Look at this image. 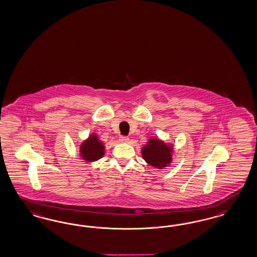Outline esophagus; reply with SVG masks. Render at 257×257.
I'll use <instances>...</instances> for the list:
<instances>
[{
    "label": "esophagus",
    "mask_w": 257,
    "mask_h": 257,
    "mask_svg": "<svg viewBox=\"0 0 257 257\" xmlns=\"http://www.w3.org/2000/svg\"><path fill=\"white\" fill-rule=\"evenodd\" d=\"M119 142H129V138H128V137H125V136H120V137H119Z\"/></svg>",
    "instance_id": "esophagus-1"
}]
</instances>
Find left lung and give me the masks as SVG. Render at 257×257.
Segmentation results:
<instances>
[{
  "label": "left lung",
  "instance_id": "8db88e82",
  "mask_svg": "<svg viewBox=\"0 0 257 257\" xmlns=\"http://www.w3.org/2000/svg\"><path fill=\"white\" fill-rule=\"evenodd\" d=\"M172 152L171 145H167L158 139H151L142 149L143 160L158 169L164 168L171 163Z\"/></svg>",
  "mask_w": 257,
  "mask_h": 257
}]
</instances>
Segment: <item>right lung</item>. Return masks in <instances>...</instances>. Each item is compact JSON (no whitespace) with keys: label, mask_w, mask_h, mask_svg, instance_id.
<instances>
[{"label":"right lung","mask_w":257,"mask_h":257,"mask_svg":"<svg viewBox=\"0 0 257 257\" xmlns=\"http://www.w3.org/2000/svg\"><path fill=\"white\" fill-rule=\"evenodd\" d=\"M80 152V157L87 161H96L101 159L105 154L102 142L98 141L95 134L91 135L88 140L81 143Z\"/></svg>","instance_id":"1"}]
</instances>
